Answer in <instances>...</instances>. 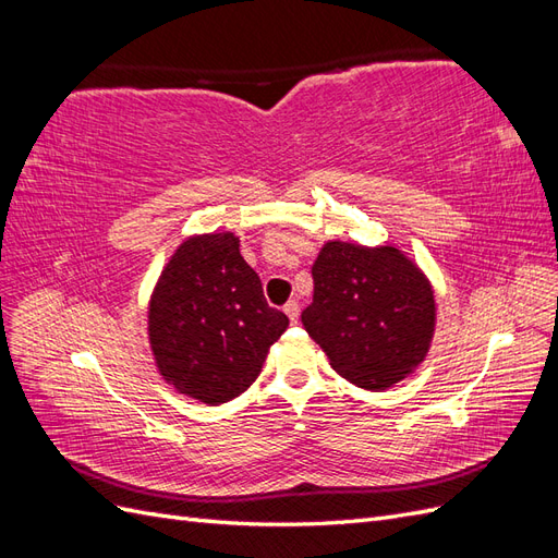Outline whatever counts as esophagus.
<instances>
[{"mask_svg":"<svg viewBox=\"0 0 558 558\" xmlns=\"http://www.w3.org/2000/svg\"><path fill=\"white\" fill-rule=\"evenodd\" d=\"M283 312H286V316L291 318V324H298V316H300V305H298L295 300H289V302H286V305H283Z\"/></svg>","mask_w":558,"mask_h":558,"instance_id":"obj_1","label":"esophagus"}]
</instances>
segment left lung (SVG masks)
Masks as SVG:
<instances>
[{"label": "left lung", "instance_id": "obj_1", "mask_svg": "<svg viewBox=\"0 0 558 558\" xmlns=\"http://www.w3.org/2000/svg\"><path fill=\"white\" fill-rule=\"evenodd\" d=\"M312 279L314 300L302 324L335 373L384 391L424 361L435 300L426 277L398 248L328 242Z\"/></svg>", "mask_w": 558, "mask_h": 558}]
</instances>
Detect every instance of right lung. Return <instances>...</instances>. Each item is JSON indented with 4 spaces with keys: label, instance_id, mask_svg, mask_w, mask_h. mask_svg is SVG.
Segmentation results:
<instances>
[{
    "label": "right lung",
    "instance_id": "obj_1",
    "mask_svg": "<svg viewBox=\"0 0 558 558\" xmlns=\"http://www.w3.org/2000/svg\"><path fill=\"white\" fill-rule=\"evenodd\" d=\"M286 328L289 316L267 305L232 232L185 240L162 269L148 310L160 375L207 404L244 393Z\"/></svg>",
    "mask_w": 558,
    "mask_h": 558
}]
</instances>
